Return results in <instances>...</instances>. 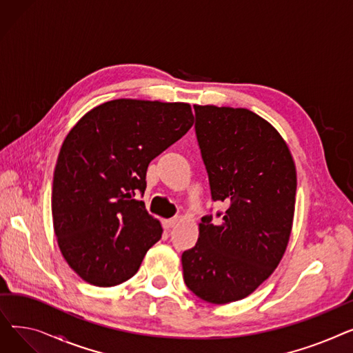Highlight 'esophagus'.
<instances>
[{
    "label": "esophagus",
    "mask_w": 353,
    "mask_h": 353,
    "mask_svg": "<svg viewBox=\"0 0 353 353\" xmlns=\"http://www.w3.org/2000/svg\"><path fill=\"white\" fill-rule=\"evenodd\" d=\"M177 221H179V217L165 219V220H163V228H164L165 230H170L172 228H174V226L177 225Z\"/></svg>",
    "instance_id": "esophagus-1"
}]
</instances>
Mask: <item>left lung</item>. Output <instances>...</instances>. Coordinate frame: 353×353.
I'll use <instances>...</instances> for the list:
<instances>
[{"mask_svg":"<svg viewBox=\"0 0 353 353\" xmlns=\"http://www.w3.org/2000/svg\"><path fill=\"white\" fill-rule=\"evenodd\" d=\"M196 137L213 201L225 213L201 217L194 248L181 254L197 298L225 305L249 296L279 265L292 230L296 169L281 134L246 108L194 105Z\"/></svg>","mask_w":353,"mask_h":353,"instance_id":"obj_1","label":"left lung"}]
</instances>
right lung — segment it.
<instances>
[{"label": "right lung", "mask_w": 353, "mask_h": 353, "mask_svg": "<svg viewBox=\"0 0 353 353\" xmlns=\"http://www.w3.org/2000/svg\"><path fill=\"white\" fill-rule=\"evenodd\" d=\"M192 125L189 104L120 99L71 128L55 164L51 209L60 250L85 282H125L159 242V220L134 196L145 190L150 161Z\"/></svg>", "instance_id": "1"}]
</instances>
